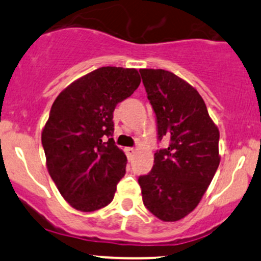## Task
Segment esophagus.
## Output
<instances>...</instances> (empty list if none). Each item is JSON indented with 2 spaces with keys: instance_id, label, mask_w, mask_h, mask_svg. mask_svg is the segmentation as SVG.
Listing matches in <instances>:
<instances>
[{
  "instance_id": "1",
  "label": "esophagus",
  "mask_w": 261,
  "mask_h": 261,
  "mask_svg": "<svg viewBox=\"0 0 261 261\" xmlns=\"http://www.w3.org/2000/svg\"><path fill=\"white\" fill-rule=\"evenodd\" d=\"M125 153H126L128 160H131V158L134 157V154L136 153V149L133 148V147H126V148H125Z\"/></svg>"
}]
</instances>
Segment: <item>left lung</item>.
I'll list each match as a JSON object with an SVG mask.
<instances>
[{"label":"left lung","mask_w":261,"mask_h":261,"mask_svg":"<svg viewBox=\"0 0 261 261\" xmlns=\"http://www.w3.org/2000/svg\"><path fill=\"white\" fill-rule=\"evenodd\" d=\"M157 118L158 140L168 148L154 153L153 168L141 175L142 200L155 217L175 222L199 205L220 164V131L210 118L201 95L166 70H140Z\"/></svg>","instance_id":"obj_1"}]
</instances>
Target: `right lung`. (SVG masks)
<instances>
[{
  "label": "right lung",
  "mask_w": 261,
  "mask_h": 261,
  "mask_svg": "<svg viewBox=\"0 0 261 261\" xmlns=\"http://www.w3.org/2000/svg\"><path fill=\"white\" fill-rule=\"evenodd\" d=\"M137 70L100 67L58 95L41 133L46 167L62 197L83 212L112 202L127 158L113 139V113L140 86Z\"/></svg>",
  "instance_id": "right-lung-1"
}]
</instances>
